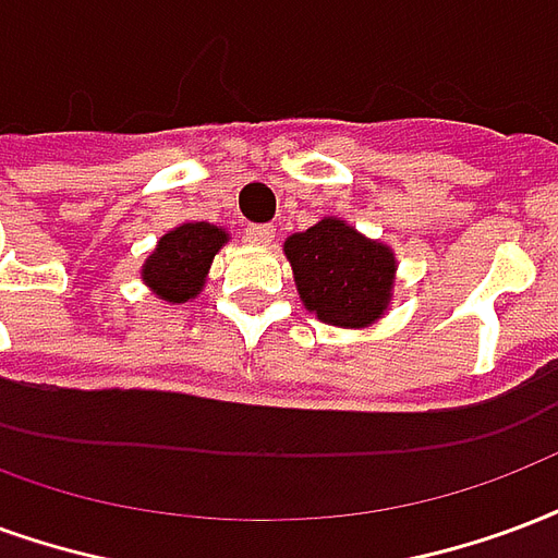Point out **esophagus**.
Segmentation results:
<instances>
[{
	"instance_id": "1",
	"label": "esophagus",
	"mask_w": 558,
	"mask_h": 558,
	"mask_svg": "<svg viewBox=\"0 0 558 558\" xmlns=\"http://www.w3.org/2000/svg\"><path fill=\"white\" fill-rule=\"evenodd\" d=\"M245 239L247 242H254V245H268V242L275 239V227L271 225H247Z\"/></svg>"
}]
</instances>
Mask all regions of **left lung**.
I'll list each match as a JSON object with an SVG mask.
<instances>
[{
    "label": "left lung",
    "instance_id": "8db88e82",
    "mask_svg": "<svg viewBox=\"0 0 558 558\" xmlns=\"http://www.w3.org/2000/svg\"><path fill=\"white\" fill-rule=\"evenodd\" d=\"M283 251L304 307L322 322L363 328L387 311L396 259L381 242L337 218H322L304 233H292Z\"/></svg>",
    "mask_w": 558,
    "mask_h": 558
}]
</instances>
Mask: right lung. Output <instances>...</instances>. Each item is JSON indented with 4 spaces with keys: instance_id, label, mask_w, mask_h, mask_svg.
<instances>
[{
    "instance_id": "obj_1",
    "label": "right lung",
    "mask_w": 558,
    "mask_h": 558,
    "mask_svg": "<svg viewBox=\"0 0 558 558\" xmlns=\"http://www.w3.org/2000/svg\"><path fill=\"white\" fill-rule=\"evenodd\" d=\"M227 242L225 230L213 225H183L165 233L159 245L153 251L142 268L144 283L150 287L159 299L183 301L195 299L204 287L209 263L218 254V247Z\"/></svg>"
}]
</instances>
